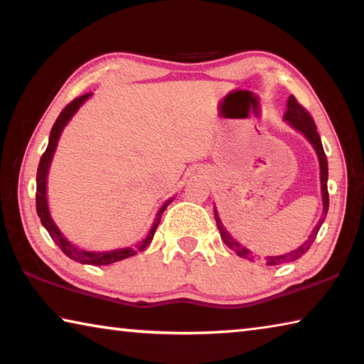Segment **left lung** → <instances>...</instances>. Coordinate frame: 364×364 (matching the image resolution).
Masks as SVG:
<instances>
[{"instance_id":"obj_1","label":"left lung","mask_w":364,"mask_h":364,"mask_svg":"<svg viewBox=\"0 0 364 364\" xmlns=\"http://www.w3.org/2000/svg\"><path fill=\"white\" fill-rule=\"evenodd\" d=\"M284 119L291 123V125L295 128V130H299L300 133H304L306 139L310 141V143L313 144V147L316 149V154H318V159H319V167H321V191H323V217L321 220H319V223L316 225L315 230H313V232L310 234V237H308V241L300 245V247L297 250L294 252H289V254L286 255H279V257H267L264 260H267V264H281V263H289V262H295L297 258H300L301 255H305L308 249L311 247L313 241L316 239V234L319 231V228H321L323 221L326 218V215H328V208H329V193H328V159H326V154H324V149H323V144H321V138H319V134L316 132V125H315V120L311 119V115L308 114V110L301 106V104H299V101L295 100L294 96L289 97L287 101V110H286V115ZM215 220H217V226L220 230V236L221 239H223V242L230 247L231 250L236 252V254L239 257L242 258H247V260L254 262L255 257L254 254L249 249H245L244 245L237 244L234 239L230 236V234L226 232V230L223 228V225H221V221L218 218L217 215V210H215Z\"/></svg>"}]
</instances>
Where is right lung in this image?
I'll list each match as a JSON object with an SVG mask.
<instances>
[{
    "label": "right lung",
    "instance_id": "1",
    "mask_svg": "<svg viewBox=\"0 0 364 364\" xmlns=\"http://www.w3.org/2000/svg\"><path fill=\"white\" fill-rule=\"evenodd\" d=\"M91 93H86L80 97H75V100L70 101L67 106L63 109V112L59 114L58 120L54 122L53 125V130L51 134H49V143L46 151L43 152V156L40 159V165H38V171H36V213H38V217L41 220V225L46 228V231L49 232V236L54 242L59 245V249L64 252V254L72 258V260L80 262V263H85V264H109V263H114V262H119L123 260V258H128V257H133L138 254L136 249H132V247H127V249H119V250H112V252H86V250H80L77 249L75 245H72L67 239L60 234V231L58 230V226L54 225V221L49 217V210H48V202H46V176H48V168H49V164H51V159H53V154L56 151V146H58V139L60 136V132H63V128L65 127V123L70 120V117L77 112V109L82 106V104L88 100ZM170 202H167L162 208H160V212L157 213V218L154 221V225L151 228L149 234H147V237L143 241V244L139 245V250H144L147 245L151 244L152 237H154V232H156L157 226L160 223V217H162V213L165 208Z\"/></svg>",
    "mask_w": 364,
    "mask_h": 364
}]
</instances>
